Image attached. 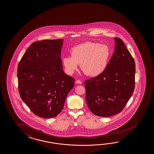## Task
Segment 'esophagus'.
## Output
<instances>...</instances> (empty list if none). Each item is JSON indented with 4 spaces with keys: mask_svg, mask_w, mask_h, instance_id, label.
<instances>
[{
    "mask_svg": "<svg viewBox=\"0 0 154 154\" xmlns=\"http://www.w3.org/2000/svg\"><path fill=\"white\" fill-rule=\"evenodd\" d=\"M76 83L78 84H82V82L81 81H79V80H77L76 81Z\"/></svg>",
    "mask_w": 154,
    "mask_h": 154,
    "instance_id": "esophagus-1",
    "label": "esophagus"
}]
</instances>
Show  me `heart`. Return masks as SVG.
I'll return each instance as SVG.
<instances>
[{"mask_svg": "<svg viewBox=\"0 0 154 154\" xmlns=\"http://www.w3.org/2000/svg\"><path fill=\"white\" fill-rule=\"evenodd\" d=\"M71 56H65L62 62L67 73L71 75L81 69L88 76L96 77L106 70L111 57V50L107 45L86 42L76 45L71 51Z\"/></svg>", "mask_w": 154, "mask_h": 154, "instance_id": "b5f03b06", "label": "heart"}]
</instances>
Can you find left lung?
Returning a JSON list of instances; mask_svg holds the SVG:
<instances>
[{
	"label": "left lung",
	"mask_w": 154,
	"mask_h": 154,
	"mask_svg": "<svg viewBox=\"0 0 154 154\" xmlns=\"http://www.w3.org/2000/svg\"><path fill=\"white\" fill-rule=\"evenodd\" d=\"M114 51L106 70L85 81L86 101L92 113L101 117L119 113L133 93L135 64L123 41L114 38Z\"/></svg>",
	"instance_id": "left-lung-1"
}]
</instances>
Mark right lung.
Returning a JSON list of instances; mask_svg holds the SVG:
<instances>
[{"mask_svg":"<svg viewBox=\"0 0 154 154\" xmlns=\"http://www.w3.org/2000/svg\"><path fill=\"white\" fill-rule=\"evenodd\" d=\"M63 39L33 43L18 67L21 98L33 113L51 118L60 113L75 79L63 70L61 59Z\"/></svg>","mask_w":154,"mask_h":154,"instance_id":"1","label":"right lung"}]
</instances>
